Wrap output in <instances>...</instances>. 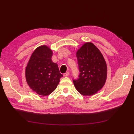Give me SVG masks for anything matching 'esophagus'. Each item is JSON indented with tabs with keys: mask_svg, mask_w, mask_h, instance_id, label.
I'll use <instances>...</instances> for the list:
<instances>
[{
	"mask_svg": "<svg viewBox=\"0 0 134 134\" xmlns=\"http://www.w3.org/2000/svg\"><path fill=\"white\" fill-rule=\"evenodd\" d=\"M69 74H70V72H66L63 75H64V76H68V75H69Z\"/></svg>",
	"mask_w": 134,
	"mask_h": 134,
	"instance_id": "34e87169",
	"label": "esophagus"
}]
</instances>
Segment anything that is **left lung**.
Instances as JSON below:
<instances>
[{"mask_svg":"<svg viewBox=\"0 0 134 134\" xmlns=\"http://www.w3.org/2000/svg\"><path fill=\"white\" fill-rule=\"evenodd\" d=\"M80 74L73 80L78 92L83 96H93L100 90L107 78V65L100 51L92 42H85L76 51Z\"/></svg>","mask_w":134,"mask_h":134,"instance_id":"8db88e82","label":"left lung"}]
</instances>
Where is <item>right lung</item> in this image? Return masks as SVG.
Segmentation results:
<instances>
[{
	"instance_id": "1",
	"label": "right lung",
	"mask_w": 134,
	"mask_h": 134,
	"mask_svg": "<svg viewBox=\"0 0 134 134\" xmlns=\"http://www.w3.org/2000/svg\"><path fill=\"white\" fill-rule=\"evenodd\" d=\"M52 50L41 45L34 51L25 69V77L30 89L37 94L47 96L55 90L63 75L58 65L52 60Z\"/></svg>"
}]
</instances>
